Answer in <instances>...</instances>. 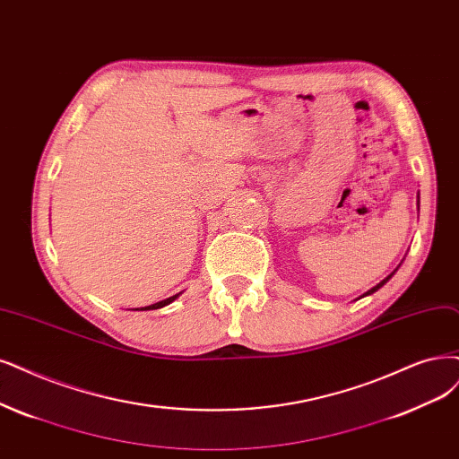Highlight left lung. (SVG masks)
<instances>
[{"mask_svg": "<svg viewBox=\"0 0 459 459\" xmlns=\"http://www.w3.org/2000/svg\"><path fill=\"white\" fill-rule=\"evenodd\" d=\"M418 204H420V202H418ZM392 276H394V274H389L387 278H384V280H382V281H380L378 285H375V287H372V290H370V291H367V293H365L363 297H367V295H370V293H375V291H378V290H380V287H382V285H384V283H385V281H387L389 278H392Z\"/></svg>", "mask_w": 459, "mask_h": 459, "instance_id": "obj_1", "label": "left lung"}]
</instances>
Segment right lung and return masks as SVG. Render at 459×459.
I'll use <instances>...</instances> for the list:
<instances>
[{
    "label": "right lung",
    "instance_id": "1",
    "mask_svg": "<svg viewBox=\"0 0 459 459\" xmlns=\"http://www.w3.org/2000/svg\"><path fill=\"white\" fill-rule=\"evenodd\" d=\"M178 299V295H174V297H169V299H166V300H160V302H155V304H151V307H145V308H135V310H157V308H162V307H166V304H169L172 300H176Z\"/></svg>",
    "mask_w": 459,
    "mask_h": 459
}]
</instances>
